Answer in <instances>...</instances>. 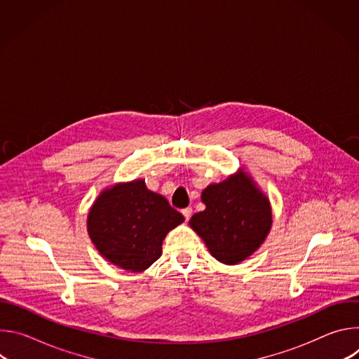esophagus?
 <instances>
[{
    "label": "esophagus",
    "mask_w": 359,
    "mask_h": 359,
    "mask_svg": "<svg viewBox=\"0 0 359 359\" xmlns=\"http://www.w3.org/2000/svg\"><path fill=\"white\" fill-rule=\"evenodd\" d=\"M191 212H193V210H191V208H186V209H183V210H182V215L184 216V219H186V220H189V219H190V216H191Z\"/></svg>",
    "instance_id": "34e87169"
}]
</instances>
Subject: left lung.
<instances>
[{
  "label": "left lung",
  "mask_w": 359,
  "mask_h": 359,
  "mask_svg": "<svg viewBox=\"0 0 359 359\" xmlns=\"http://www.w3.org/2000/svg\"><path fill=\"white\" fill-rule=\"evenodd\" d=\"M201 200L206 210L196 213L190 226L220 263L245 260L267 237L273 222L269 198L245 175L210 184Z\"/></svg>",
  "instance_id": "left-lung-1"
}]
</instances>
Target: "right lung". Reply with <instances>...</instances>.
I'll use <instances>...</instances> for the list:
<instances>
[{
    "label": "right lung",
    "mask_w": 359,
    "mask_h": 359,
    "mask_svg": "<svg viewBox=\"0 0 359 359\" xmlns=\"http://www.w3.org/2000/svg\"><path fill=\"white\" fill-rule=\"evenodd\" d=\"M184 222L169 201L143 180L102 193L89 212L88 233L97 251L128 271H143L162 255V243Z\"/></svg>",
    "instance_id": "right-lung-1"
}]
</instances>
